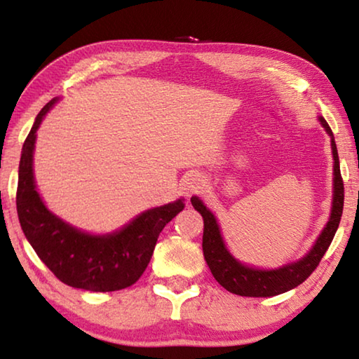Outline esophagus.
<instances>
[{"label": "esophagus", "mask_w": 359, "mask_h": 359, "mask_svg": "<svg viewBox=\"0 0 359 359\" xmlns=\"http://www.w3.org/2000/svg\"><path fill=\"white\" fill-rule=\"evenodd\" d=\"M204 185H205V182H204L203 175L199 172H191L187 175L184 182H182V190H184L188 196H190V194H193V193L201 191Z\"/></svg>", "instance_id": "esophagus-1"}]
</instances>
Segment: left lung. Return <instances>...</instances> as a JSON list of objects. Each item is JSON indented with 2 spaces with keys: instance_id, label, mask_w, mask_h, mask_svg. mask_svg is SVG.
<instances>
[{
  "instance_id": "left-lung-1",
  "label": "left lung",
  "mask_w": 359,
  "mask_h": 359,
  "mask_svg": "<svg viewBox=\"0 0 359 359\" xmlns=\"http://www.w3.org/2000/svg\"><path fill=\"white\" fill-rule=\"evenodd\" d=\"M320 125L323 126L326 135L331 137V150H332V201L330 218L321 229L318 238L315 239L304 257L299 259L290 261L277 267H257L241 261L229 252L224 244L220 224L208 205L203 203L199 196H191V204L204 220V233H203V253L208 263L212 276L222 285L224 290L239 296L248 297H269L277 296L296 288L306 278L312 274L315 267L318 266L320 259L323 258L327 247L332 242L334 234L339 228L340 217L344 209V182L340 177L339 155L337 147L334 142V135L326 123V120L318 115Z\"/></svg>"
}]
</instances>
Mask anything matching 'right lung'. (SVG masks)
Wrapping results in <instances>:
<instances>
[{
    "instance_id": "obj_1",
    "label": "right lung",
    "mask_w": 359,
    "mask_h": 359,
    "mask_svg": "<svg viewBox=\"0 0 359 359\" xmlns=\"http://www.w3.org/2000/svg\"><path fill=\"white\" fill-rule=\"evenodd\" d=\"M58 101L53 98L41 109L22 147L17 214L23 234L42 263L72 288L106 293L131 287L150 263L163 228L184 210L185 199L144 210L121 228L104 234L88 233L53 214L38 191L33 160L36 131Z\"/></svg>"
}]
</instances>
